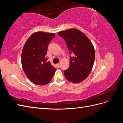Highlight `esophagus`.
<instances>
[{"mask_svg": "<svg viewBox=\"0 0 123 123\" xmlns=\"http://www.w3.org/2000/svg\"><path fill=\"white\" fill-rule=\"evenodd\" d=\"M56 66L57 68H59V67H60V64H59V63H58V64L56 65Z\"/></svg>", "mask_w": 123, "mask_h": 123, "instance_id": "esophagus-1", "label": "esophagus"}]
</instances>
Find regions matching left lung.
<instances>
[{"mask_svg": "<svg viewBox=\"0 0 123 123\" xmlns=\"http://www.w3.org/2000/svg\"><path fill=\"white\" fill-rule=\"evenodd\" d=\"M67 45L70 54V66L65 70L66 79L74 83H80L89 75L93 66L95 50L86 35L79 30L71 29L58 32Z\"/></svg>", "mask_w": 123, "mask_h": 123, "instance_id": "1", "label": "left lung"}]
</instances>
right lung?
<instances>
[{
	"mask_svg": "<svg viewBox=\"0 0 123 123\" xmlns=\"http://www.w3.org/2000/svg\"><path fill=\"white\" fill-rule=\"evenodd\" d=\"M54 33L37 32L25 42L22 51L21 64L26 76L33 83L43 86L50 83L55 72L46 54Z\"/></svg>",
	"mask_w": 123,
	"mask_h": 123,
	"instance_id": "obj_1",
	"label": "right lung"
}]
</instances>
